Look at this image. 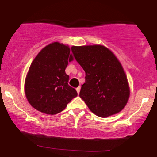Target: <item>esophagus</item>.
<instances>
[{"label":"esophagus","instance_id":"1","mask_svg":"<svg viewBox=\"0 0 157 157\" xmlns=\"http://www.w3.org/2000/svg\"><path fill=\"white\" fill-rule=\"evenodd\" d=\"M76 90H77V94H80V86H79V87H77V89H76Z\"/></svg>","mask_w":157,"mask_h":157}]
</instances>
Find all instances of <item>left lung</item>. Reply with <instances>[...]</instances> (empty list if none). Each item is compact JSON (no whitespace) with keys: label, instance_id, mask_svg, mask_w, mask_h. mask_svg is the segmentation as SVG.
Here are the masks:
<instances>
[{"label":"left lung","instance_id":"1","mask_svg":"<svg viewBox=\"0 0 157 157\" xmlns=\"http://www.w3.org/2000/svg\"><path fill=\"white\" fill-rule=\"evenodd\" d=\"M71 51L86 72L80 97L90 111L100 117L121 111L129 99L130 89L116 56L102 45L72 46Z\"/></svg>","mask_w":157,"mask_h":157}]
</instances>
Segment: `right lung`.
I'll list each match as a JSON object with an SVG mask.
<instances>
[{
	"label": "right lung",
	"instance_id": "add662e5",
	"mask_svg": "<svg viewBox=\"0 0 157 157\" xmlns=\"http://www.w3.org/2000/svg\"><path fill=\"white\" fill-rule=\"evenodd\" d=\"M68 46L54 42L44 47L32 61L26 80L24 90L32 107L46 114H57L77 96L68 86L69 76L65 69L74 60Z\"/></svg>",
	"mask_w": 157,
	"mask_h": 157
}]
</instances>
